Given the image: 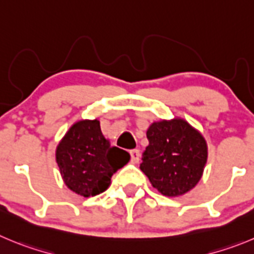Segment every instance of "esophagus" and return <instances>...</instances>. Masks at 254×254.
<instances>
[{
  "label": "esophagus",
  "mask_w": 254,
  "mask_h": 254,
  "mask_svg": "<svg viewBox=\"0 0 254 254\" xmlns=\"http://www.w3.org/2000/svg\"><path fill=\"white\" fill-rule=\"evenodd\" d=\"M130 158H131L132 163H138L140 159V150L139 149H132L130 150Z\"/></svg>",
  "instance_id": "1"
}]
</instances>
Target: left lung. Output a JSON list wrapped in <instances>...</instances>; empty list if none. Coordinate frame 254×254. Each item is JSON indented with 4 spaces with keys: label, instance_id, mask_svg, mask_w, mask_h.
<instances>
[{
    "label": "left lung",
    "instance_id": "left-lung-1",
    "mask_svg": "<svg viewBox=\"0 0 254 254\" xmlns=\"http://www.w3.org/2000/svg\"><path fill=\"white\" fill-rule=\"evenodd\" d=\"M140 169L163 195L178 196L196 186L207 163V143L182 119L153 123Z\"/></svg>",
    "mask_w": 254,
    "mask_h": 254
}]
</instances>
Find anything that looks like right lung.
Masks as SVG:
<instances>
[{"label": "right lung", "instance_id": "right-lung-1", "mask_svg": "<svg viewBox=\"0 0 254 254\" xmlns=\"http://www.w3.org/2000/svg\"><path fill=\"white\" fill-rule=\"evenodd\" d=\"M130 160L127 151L111 146L98 120H81L70 127L56 149V162L66 186L82 196L100 194L111 175Z\"/></svg>", "mask_w": 254, "mask_h": 254}]
</instances>
